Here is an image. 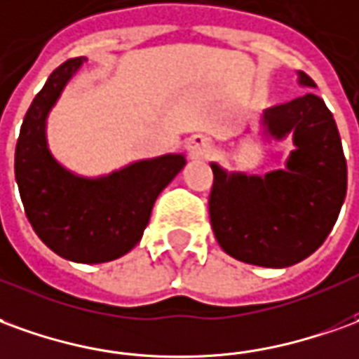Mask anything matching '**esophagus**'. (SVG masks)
I'll return each mask as SVG.
<instances>
[{
	"instance_id": "obj_1",
	"label": "esophagus",
	"mask_w": 359,
	"mask_h": 359,
	"mask_svg": "<svg viewBox=\"0 0 359 359\" xmlns=\"http://www.w3.org/2000/svg\"><path fill=\"white\" fill-rule=\"evenodd\" d=\"M212 140L205 136H192L188 140L187 149L190 157H194V159H200V157H208V155L212 154Z\"/></svg>"
}]
</instances>
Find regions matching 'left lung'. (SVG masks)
Wrapping results in <instances>:
<instances>
[{"mask_svg": "<svg viewBox=\"0 0 359 359\" xmlns=\"http://www.w3.org/2000/svg\"><path fill=\"white\" fill-rule=\"evenodd\" d=\"M299 83L315 87L305 72ZM276 140L293 134L295 151L285 171L264 177L227 172L212 163L208 200L219 247L247 264L292 266L325 243L344 204L348 167L337 122L325 101L307 93L262 116Z\"/></svg>", "mask_w": 359, "mask_h": 359, "instance_id": "obj_1", "label": "left lung"}]
</instances>
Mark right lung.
Wrapping results in <instances>:
<instances>
[{"mask_svg":"<svg viewBox=\"0 0 359 359\" xmlns=\"http://www.w3.org/2000/svg\"><path fill=\"white\" fill-rule=\"evenodd\" d=\"M85 57L50 74L22 120L15 147V179L25 214L40 241L60 257L97 264L136 247L161 190L184 167L182 155L130 165L102 179H81L50 155L46 114Z\"/></svg>","mask_w":359,"mask_h":359,"instance_id":"obj_1","label":"right lung"}]
</instances>
